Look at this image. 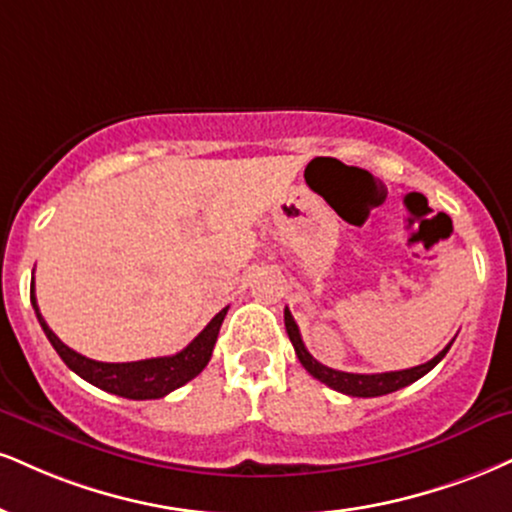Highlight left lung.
<instances>
[{"mask_svg": "<svg viewBox=\"0 0 512 512\" xmlns=\"http://www.w3.org/2000/svg\"><path fill=\"white\" fill-rule=\"evenodd\" d=\"M283 322H286V331H288V338H291L293 348H295V355H298L300 365H303L307 372L312 374V377L322 381V384L329 386V389H334L338 393H346V396H357V398H374V396H386V393H393L398 389H405V386H410L412 381L422 379L424 374L432 372V369L439 365V362L446 357L448 350H451L453 341L448 343L446 348L441 350L439 355H434L432 360L424 362V365H417V367H410V369H398V372H381V374H353V372H338V369H331V367H324L322 362H317L315 357L307 353L303 338H300V329L298 324H295V319L291 315V310H283Z\"/></svg>", "mask_w": 512, "mask_h": 512, "instance_id": "1", "label": "left lung"}]
</instances>
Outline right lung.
<instances>
[{
    "label": "right lung",
    "mask_w": 512,
    "mask_h": 512,
    "mask_svg": "<svg viewBox=\"0 0 512 512\" xmlns=\"http://www.w3.org/2000/svg\"><path fill=\"white\" fill-rule=\"evenodd\" d=\"M30 303L35 307V315H38L42 331H45V336L49 338V343L57 350L61 360L66 362V367L73 369L80 379L90 381L97 389L131 400L164 398L166 393L176 391L178 386L195 379L197 374L207 367L214 343H217L221 322H224L226 312H229V307H224L219 315H214L212 322H209L205 329H202L200 334L176 355L150 357V360L138 362H97L76 353V350H71L66 343L59 341V336L54 334L52 329H49L47 322L40 315L38 300H35V281L33 286H30Z\"/></svg>",
    "instance_id": "right-lung-1"
}]
</instances>
